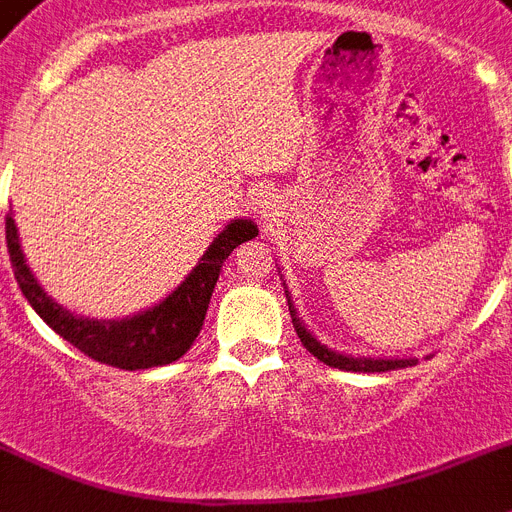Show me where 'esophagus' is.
I'll return each mask as SVG.
<instances>
[{"label":"esophagus","mask_w":512,"mask_h":512,"mask_svg":"<svg viewBox=\"0 0 512 512\" xmlns=\"http://www.w3.org/2000/svg\"><path fill=\"white\" fill-rule=\"evenodd\" d=\"M256 214H261V217H272L274 209H277V196L274 193H269V190H264V193H259L256 196Z\"/></svg>","instance_id":"esophagus-1"}]
</instances>
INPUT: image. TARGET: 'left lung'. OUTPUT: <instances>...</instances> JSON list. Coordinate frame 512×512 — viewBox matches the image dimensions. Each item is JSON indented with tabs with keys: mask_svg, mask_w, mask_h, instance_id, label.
Instances as JSON below:
<instances>
[{
	"mask_svg": "<svg viewBox=\"0 0 512 512\" xmlns=\"http://www.w3.org/2000/svg\"><path fill=\"white\" fill-rule=\"evenodd\" d=\"M287 306H290V316H293V327L295 332H298V337H301L303 348L311 353L314 358H319L322 363H327V366H332V369H340V371H395V369H405V366H413V358H403V361H387V358H350V356H340V353H335V350L324 348L322 342L314 340V335L311 332H306V327L301 324V319L295 316V308L293 303L287 301Z\"/></svg>",
	"mask_w": 512,
	"mask_h": 512,
	"instance_id": "8db88e82",
	"label": "left lung"
}]
</instances>
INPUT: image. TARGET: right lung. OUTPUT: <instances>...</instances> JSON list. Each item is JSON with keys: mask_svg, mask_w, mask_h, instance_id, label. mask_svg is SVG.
Masks as SVG:
<instances>
[{"mask_svg": "<svg viewBox=\"0 0 512 512\" xmlns=\"http://www.w3.org/2000/svg\"><path fill=\"white\" fill-rule=\"evenodd\" d=\"M4 235H7V253H10L12 269L20 290L28 298L41 319L57 332L62 340H67L73 348H78L83 356L94 358L99 363H107L114 369H151V366H164V363L177 361L185 356L204 327L206 308H209L211 293L219 280L222 264L240 243L256 238L259 230L248 219H235L225 230L219 232L209 251L201 256L198 266L185 277V282L177 287L170 298H164L159 306L149 308L138 316L122 319V322H96V319H83L73 316L62 306L49 298L25 266L23 251H20L18 227L15 219L7 214L4 219Z\"/></svg>", "mask_w": 512, "mask_h": 512, "instance_id": "obj_1", "label": "right lung"}]
</instances>
